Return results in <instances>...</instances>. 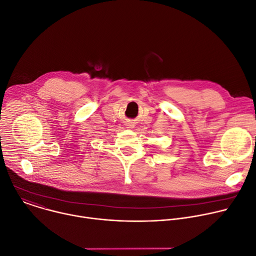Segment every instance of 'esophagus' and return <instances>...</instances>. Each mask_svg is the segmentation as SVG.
Returning <instances> with one entry per match:
<instances>
[{
    "mask_svg": "<svg viewBox=\"0 0 256 256\" xmlns=\"http://www.w3.org/2000/svg\"><path fill=\"white\" fill-rule=\"evenodd\" d=\"M128 126H130V128H134V124L132 122H128Z\"/></svg>",
    "mask_w": 256,
    "mask_h": 256,
    "instance_id": "34e87169",
    "label": "esophagus"
}]
</instances>
